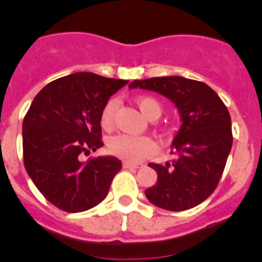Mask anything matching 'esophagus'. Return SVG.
Here are the masks:
<instances>
[{
  "label": "esophagus",
  "mask_w": 262,
  "mask_h": 262,
  "mask_svg": "<svg viewBox=\"0 0 262 262\" xmlns=\"http://www.w3.org/2000/svg\"><path fill=\"white\" fill-rule=\"evenodd\" d=\"M123 166L126 169H139V168H143V164L142 163H124Z\"/></svg>",
  "instance_id": "esophagus-1"
}]
</instances>
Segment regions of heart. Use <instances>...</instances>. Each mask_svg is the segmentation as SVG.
<instances>
[{
    "label": "heart",
    "mask_w": 262,
    "mask_h": 262,
    "mask_svg": "<svg viewBox=\"0 0 262 262\" xmlns=\"http://www.w3.org/2000/svg\"><path fill=\"white\" fill-rule=\"evenodd\" d=\"M135 103L143 117L147 118V119H157L161 114V106L152 97L140 96L135 99ZM117 106V99H108L107 102L103 105L101 115H99V122L105 129H110L114 126ZM107 148L111 155L129 161V163H136L139 160H142L143 157L152 154L155 145L151 139L144 138V136H131L119 134V135L110 138Z\"/></svg>",
    "instance_id": "heart-1"
}]
</instances>
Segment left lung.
<instances>
[{
	"label": "left lung",
	"mask_w": 262,
	"mask_h": 262,
	"mask_svg": "<svg viewBox=\"0 0 262 262\" xmlns=\"http://www.w3.org/2000/svg\"><path fill=\"white\" fill-rule=\"evenodd\" d=\"M129 88L165 96L177 106L182 120L172 143L176 159L165 165L148 164L157 172V182L145 190V196L169 211L195 207L216 189L232 147L226 105L209 85L180 76L135 80Z\"/></svg>",
	"instance_id": "1"
}]
</instances>
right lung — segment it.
Masks as SVG:
<instances>
[{
	"label": "right lung",
	"instance_id": "add662e5",
	"mask_svg": "<svg viewBox=\"0 0 262 262\" xmlns=\"http://www.w3.org/2000/svg\"><path fill=\"white\" fill-rule=\"evenodd\" d=\"M128 81L77 72L57 78L36 94L23 119V163L48 202L81 212L102 202L122 169L113 156L81 155L102 147L99 115L110 96Z\"/></svg>",
	"mask_w": 262,
	"mask_h": 262
}]
</instances>
